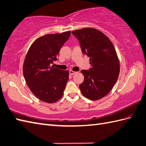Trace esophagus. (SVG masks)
<instances>
[{
  "mask_svg": "<svg viewBox=\"0 0 146 146\" xmlns=\"http://www.w3.org/2000/svg\"><path fill=\"white\" fill-rule=\"evenodd\" d=\"M69 73H70V75H74V74H77V72H75V71H74V70H70L69 71Z\"/></svg>",
  "mask_w": 146,
  "mask_h": 146,
  "instance_id": "obj_1",
  "label": "esophagus"
}]
</instances>
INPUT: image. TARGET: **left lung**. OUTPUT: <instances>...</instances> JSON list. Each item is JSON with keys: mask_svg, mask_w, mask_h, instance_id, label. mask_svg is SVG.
<instances>
[{"mask_svg": "<svg viewBox=\"0 0 146 146\" xmlns=\"http://www.w3.org/2000/svg\"><path fill=\"white\" fill-rule=\"evenodd\" d=\"M78 39L83 54L90 57L91 67L82 70L84 82L79 85L82 95L92 100L102 99L111 91L118 79L120 64L111 40L94 28L72 32Z\"/></svg>", "mask_w": 146, "mask_h": 146, "instance_id": "1", "label": "left lung"}]
</instances>
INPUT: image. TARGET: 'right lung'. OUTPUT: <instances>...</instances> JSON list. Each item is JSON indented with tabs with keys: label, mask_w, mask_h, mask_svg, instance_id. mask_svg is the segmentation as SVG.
<instances>
[{
	"label": "right lung",
	"mask_w": 146,
	"mask_h": 146,
	"mask_svg": "<svg viewBox=\"0 0 146 146\" xmlns=\"http://www.w3.org/2000/svg\"><path fill=\"white\" fill-rule=\"evenodd\" d=\"M70 35V31L43 35L32 43L26 54L24 77L32 92L42 101L54 103L63 96L69 71L51 66Z\"/></svg>",
	"instance_id": "right-lung-1"
}]
</instances>
